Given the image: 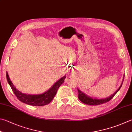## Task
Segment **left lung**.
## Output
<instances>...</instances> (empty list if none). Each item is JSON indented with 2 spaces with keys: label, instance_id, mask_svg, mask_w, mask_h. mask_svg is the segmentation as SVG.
Listing matches in <instances>:
<instances>
[{
  "label": "left lung",
  "instance_id": "obj_1",
  "mask_svg": "<svg viewBox=\"0 0 132 132\" xmlns=\"http://www.w3.org/2000/svg\"><path fill=\"white\" fill-rule=\"evenodd\" d=\"M122 83V84H121V86L120 87H119V88L117 89V90L115 93L113 94L112 95L110 96V97H109V98H106L104 99H93L91 98H89V97L85 95L84 93H83L81 91H80L79 89H78V93H79V95H78L79 99L81 102H82L83 103H85V104H86V105H92V106H96V105H101V104L106 103V102H109V101H110L111 99L114 96V95H115L117 94V92L119 91V89H120L121 87Z\"/></svg>",
  "mask_w": 132,
  "mask_h": 132
}]
</instances>
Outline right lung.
Instances as JSON below:
<instances>
[{"mask_svg":"<svg viewBox=\"0 0 132 132\" xmlns=\"http://www.w3.org/2000/svg\"><path fill=\"white\" fill-rule=\"evenodd\" d=\"M6 78L7 81H8L9 85L10 86L12 91L14 92L16 98L20 101L27 104L29 105L41 106L48 105L53 100L54 97L56 95L59 87L64 83V79H65L66 77H63L59 81H57L50 89H49L46 93L39 94V95H27V94L21 93L18 90H17L16 88L15 87L13 84L10 80V79L7 72H6Z\"/></svg>","mask_w":132,"mask_h":132,"instance_id":"add662e5","label":"right lung"}]
</instances>
